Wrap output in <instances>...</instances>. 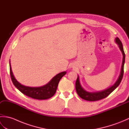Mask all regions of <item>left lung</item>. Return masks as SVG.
I'll return each instance as SVG.
<instances>
[{"mask_svg":"<svg viewBox=\"0 0 129 129\" xmlns=\"http://www.w3.org/2000/svg\"><path fill=\"white\" fill-rule=\"evenodd\" d=\"M116 43L118 45L119 48L120 50H121V53L122 54V62L121 68V72L119 76L118 79H117L115 83V84L113 86L109 87V88L103 90V91H99L97 92H89L87 91L86 90H85L82 86L81 85L80 83V80H79V77L78 76V78L76 79V83H75V88L76 92H77L78 95L81 98L83 99L87 100V101H98L101 99H103L104 98H105L106 97L111 94L114 90L115 89L116 87L119 85L120 83H121V80L123 77V74H124V66L125 63V54L124 51V49H123V46L122 44V43L119 38L116 37L115 38Z\"/></svg>","mask_w":129,"mask_h":129,"instance_id":"8db88e82","label":"left lung"}]
</instances>
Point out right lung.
Segmentation results:
<instances>
[{
	"label": "right lung",
	"mask_w": 129,
	"mask_h": 129,
	"mask_svg": "<svg viewBox=\"0 0 129 129\" xmlns=\"http://www.w3.org/2000/svg\"><path fill=\"white\" fill-rule=\"evenodd\" d=\"M10 74L13 84L23 94L33 99L38 100H45L51 98L55 94L59 82L64 75L66 74V72H63L55 75L51 80L45 85L40 87H29L24 86L16 80L11 68L9 61Z\"/></svg>",
	"instance_id": "right-lung-1"
}]
</instances>
